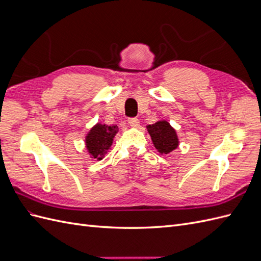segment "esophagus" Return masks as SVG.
Masks as SVG:
<instances>
[{"instance_id":"obj_1","label":"esophagus","mask_w":261,"mask_h":261,"mask_svg":"<svg viewBox=\"0 0 261 261\" xmlns=\"http://www.w3.org/2000/svg\"><path fill=\"white\" fill-rule=\"evenodd\" d=\"M128 124L132 126V127H134V128L139 127V121H138V118H136V117L129 118V120H128Z\"/></svg>"}]
</instances>
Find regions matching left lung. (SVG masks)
Returning <instances> with one entry per match:
<instances>
[{
	"label": "left lung",
	"instance_id": "left-lung-1",
	"mask_svg": "<svg viewBox=\"0 0 261 261\" xmlns=\"http://www.w3.org/2000/svg\"><path fill=\"white\" fill-rule=\"evenodd\" d=\"M147 130L151 137L153 146L161 154L172 152L179 145L176 130L168 121L160 120L152 125H148Z\"/></svg>",
	"mask_w": 261,
	"mask_h": 261
}]
</instances>
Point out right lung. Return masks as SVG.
I'll return each mask as SVG.
<instances>
[{"label":"right lung","instance_id":"1","mask_svg":"<svg viewBox=\"0 0 261 261\" xmlns=\"http://www.w3.org/2000/svg\"><path fill=\"white\" fill-rule=\"evenodd\" d=\"M117 132L118 128L116 125L108 126L97 123L92 126L85 138L86 148L92 159L102 160V158H105L109 149H111L113 138Z\"/></svg>","mask_w":261,"mask_h":261}]
</instances>
